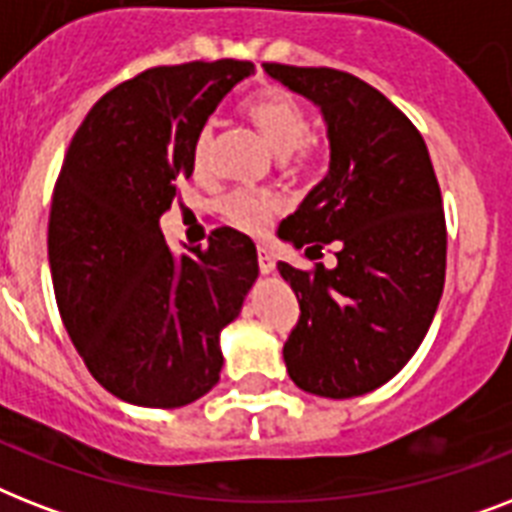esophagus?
Here are the masks:
<instances>
[{
	"label": "esophagus",
	"mask_w": 512,
	"mask_h": 512,
	"mask_svg": "<svg viewBox=\"0 0 512 512\" xmlns=\"http://www.w3.org/2000/svg\"><path fill=\"white\" fill-rule=\"evenodd\" d=\"M257 265H260V271H263L265 276H271V273L276 271V263H273V257L268 249H257Z\"/></svg>",
	"instance_id": "obj_1"
}]
</instances>
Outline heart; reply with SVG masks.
I'll return each instance as SVG.
<instances>
[{
  "label": "heart",
  "instance_id": "b5f03b06",
  "mask_svg": "<svg viewBox=\"0 0 512 512\" xmlns=\"http://www.w3.org/2000/svg\"><path fill=\"white\" fill-rule=\"evenodd\" d=\"M249 122L255 124L260 138L268 143L273 154L279 159H287L297 154H311V143H308V116L295 100L284 95V92H265L257 95L255 100L247 103ZM212 127L196 135L193 143V167L204 172L209 167V156H212ZM273 212H276V201L271 196H260V193L249 191H233L220 201V215L228 225L239 228L244 233H263L271 223Z\"/></svg>",
  "mask_w": 512,
  "mask_h": 512
}]
</instances>
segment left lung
I'll use <instances>...</instances> for the list:
<instances>
[{
	"label": "left lung",
	"instance_id": "8db88e82",
	"mask_svg": "<svg viewBox=\"0 0 512 512\" xmlns=\"http://www.w3.org/2000/svg\"><path fill=\"white\" fill-rule=\"evenodd\" d=\"M265 74L321 111L329 170L279 239L337 244V265L300 271L279 263L300 303L284 342L297 388L353 398L393 380L420 348L446 276L441 188L425 140L382 92L335 68L263 63ZM313 260V257H311Z\"/></svg>",
	"mask_w": 512,
	"mask_h": 512
}]
</instances>
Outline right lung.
<instances>
[{"instance_id":"add662e5","label":"right lung","mask_w":512,"mask_h":512,"mask_svg":"<svg viewBox=\"0 0 512 512\" xmlns=\"http://www.w3.org/2000/svg\"><path fill=\"white\" fill-rule=\"evenodd\" d=\"M249 60L143 71L92 106L52 193L47 257L60 319L92 377L148 409L193 404L223 369L220 332L257 281L255 241L217 228L175 255L159 220L193 143L252 76Z\"/></svg>"}]
</instances>
